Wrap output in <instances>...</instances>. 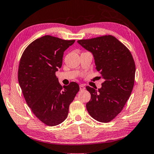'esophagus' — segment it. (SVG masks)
<instances>
[{
    "label": "esophagus",
    "mask_w": 154,
    "mask_h": 154,
    "mask_svg": "<svg viewBox=\"0 0 154 154\" xmlns=\"http://www.w3.org/2000/svg\"><path fill=\"white\" fill-rule=\"evenodd\" d=\"M80 91H83V90H85V86H84L83 85H80Z\"/></svg>",
    "instance_id": "34e87169"
}]
</instances>
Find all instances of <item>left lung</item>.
Listing matches in <instances>:
<instances>
[{"instance_id": "1", "label": "left lung", "mask_w": 154, "mask_h": 154, "mask_svg": "<svg viewBox=\"0 0 154 154\" xmlns=\"http://www.w3.org/2000/svg\"><path fill=\"white\" fill-rule=\"evenodd\" d=\"M93 55L96 69L104 80L98 90L86 86L91 94L86 109L99 122L108 123L122 111L134 86L135 65L131 52L112 35L77 42Z\"/></svg>"}]
</instances>
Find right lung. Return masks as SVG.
Segmentation results:
<instances>
[{
    "label": "right lung",
    "instance_id": "right-lung-1",
    "mask_svg": "<svg viewBox=\"0 0 154 154\" xmlns=\"http://www.w3.org/2000/svg\"><path fill=\"white\" fill-rule=\"evenodd\" d=\"M74 42L43 36L27 46L20 60L18 80L26 103L48 126L57 125L67 118L69 104L80 90L74 82L63 88L56 76L63 52Z\"/></svg>",
    "mask_w": 154,
    "mask_h": 154
}]
</instances>
